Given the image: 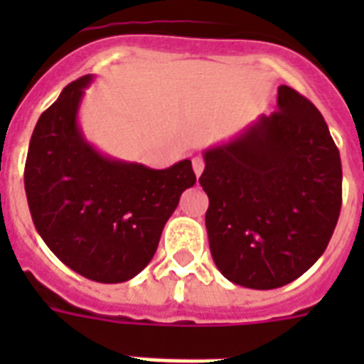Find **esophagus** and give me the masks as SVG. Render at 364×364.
Here are the masks:
<instances>
[{"label": "esophagus", "instance_id": "esophagus-1", "mask_svg": "<svg viewBox=\"0 0 364 364\" xmlns=\"http://www.w3.org/2000/svg\"><path fill=\"white\" fill-rule=\"evenodd\" d=\"M193 170L194 173H196V177L202 176V171H204V160L200 159V156L193 159Z\"/></svg>", "mask_w": 364, "mask_h": 364}]
</instances>
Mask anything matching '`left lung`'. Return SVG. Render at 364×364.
Here are the masks:
<instances>
[{"instance_id":"left-lung-1","label":"left lung","mask_w":364,"mask_h":364,"mask_svg":"<svg viewBox=\"0 0 364 364\" xmlns=\"http://www.w3.org/2000/svg\"><path fill=\"white\" fill-rule=\"evenodd\" d=\"M211 257L249 289L294 282L327 249L342 208V162L323 115L291 87L277 111L204 153Z\"/></svg>"}]
</instances>
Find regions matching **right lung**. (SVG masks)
I'll return each instance as SVG.
<instances>
[{
    "mask_svg": "<svg viewBox=\"0 0 364 364\" xmlns=\"http://www.w3.org/2000/svg\"><path fill=\"white\" fill-rule=\"evenodd\" d=\"M92 75L70 82L31 134L24 187L31 219L65 266L100 283L137 276L196 176L191 160L166 170L113 160L82 137L77 111Z\"/></svg>",
    "mask_w": 364,
    "mask_h": 364,
    "instance_id": "1",
    "label": "right lung"
}]
</instances>
